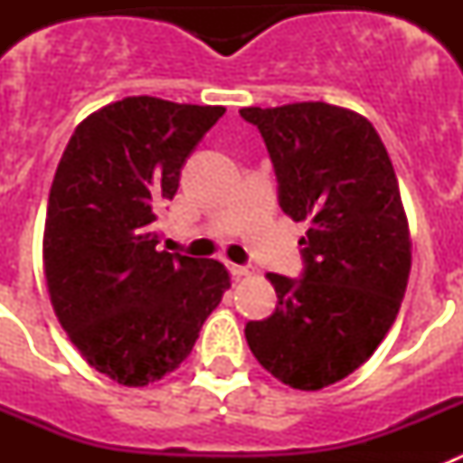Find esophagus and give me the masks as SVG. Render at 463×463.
Segmentation results:
<instances>
[{
  "label": "esophagus",
  "mask_w": 463,
  "mask_h": 463,
  "mask_svg": "<svg viewBox=\"0 0 463 463\" xmlns=\"http://www.w3.org/2000/svg\"><path fill=\"white\" fill-rule=\"evenodd\" d=\"M229 273L234 278H245L250 276V267H243V264H229Z\"/></svg>",
  "instance_id": "1"
}]
</instances>
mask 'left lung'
Wrapping results in <instances>:
<instances>
[{"label":"left lung","instance_id":"8db88e82","mask_svg":"<svg viewBox=\"0 0 463 463\" xmlns=\"http://www.w3.org/2000/svg\"><path fill=\"white\" fill-rule=\"evenodd\" d=\"M239 113L267 143L280 208L310 224L301 276L269 273L276 310L248 322L245 338L280 383L322 390L373 354L406 294L411 236L394 166L353 110L301 101Z\"/></svg>","mask_w":463,"mask_h":463}]
</instances>
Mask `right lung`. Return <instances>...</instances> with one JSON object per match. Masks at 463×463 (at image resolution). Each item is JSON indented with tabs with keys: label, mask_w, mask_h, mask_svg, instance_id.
Segmentation results:
<instances>
[{
	"label": "right lung",
	"mask_w": 463,
	"mask_h": 463,
	"mask_svg": "<svg viewBox=\"0 0 463 463\" xmlns=\"http://www.w3.org/2000/svg\"><path fill=\"white\" fill-rule=\"evenodd\" d=\"M222 106L127 97L85 118L48 196L43 269L57 320L127 387L178 369L229 288L215 260L157 252V211Z\"/></svg>",
	"instance_id": "1"
}]
</instances>
